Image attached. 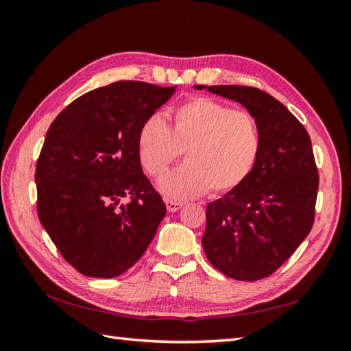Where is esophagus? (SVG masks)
I'll return each mask as SVG.
<instances>
[{"mask_svg":"<svg viewBox=\"0 0 351 351\" xmlns=\"http://www.w3.org/2000/svg\"><path fill=\"white\" fill-rule=\"evenodd\" d=\"M166 208L169 213H176L180 211L182 208V204L181 202H173V200H166Z\"/></svg>","mask_w":351,"mask_h":351,"instance_id":"34e87169","label":"esophagus"}]
</instances>
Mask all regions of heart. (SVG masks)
Listing matches in <instances>:
<instances>
[{
	"label": "heart",
	"mask_w": 351,
	"mask_h": 351,
	"mask_svg": "<svg viewBox=\"0 0 351 351\" xmlns=\"http://www.w3.org/2000/svg\"><path fill=\"white\" fill-rule=\"evenodd\" d=\"M263 137L255 116L199 96L176 107L169 128L151 117L140 128L137 151L149 175L160 178L185 151L182 167L162 176L158 190L171 199H190L208 189L225 195L255 169Z\"/></svg>",
	"instance_id": "heart-1"
}]
</instances>
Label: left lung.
I'll list each match as a JSON object with an SVG mask.
<instances>
[{"instance_id": "8db88e82", "label": "left lung", "mask_w": 351, "mask_h": 351, "mask_svg": "<svg viewBox=\"0 0 351 351\" xmlns=\"http://www.w3.org/2000/svg\"><path fill=\"white\" fill-rule=\"evenodd\" d=\"M240 102L258 121L263 147L245 182L206 205L202 238L208 261L237 280L273 274L314 225L318 171L308 131L259 88L195 86Z\"/></svg>"}]
</instances>
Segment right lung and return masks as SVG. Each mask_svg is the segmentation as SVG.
Returning <instances> with one entry per match:
<instances>
[{"label": "right lung", "instance_id": "obj_1", "mask_svg": "<svg viewBox=\"0 0 351 351\" xmlns=\"http://www.w3.org/2000/svg\"><path fill=\"white\" fill-rule=\"evenodd\" d=\"M175 90L117 81L80 96L51 123L34 173L37 214L81 274L110 279L130 270L166 215L143 175L137 138Z\"/></svg>", "mask_w": 351, "mask_h": 351}]
</instances>
